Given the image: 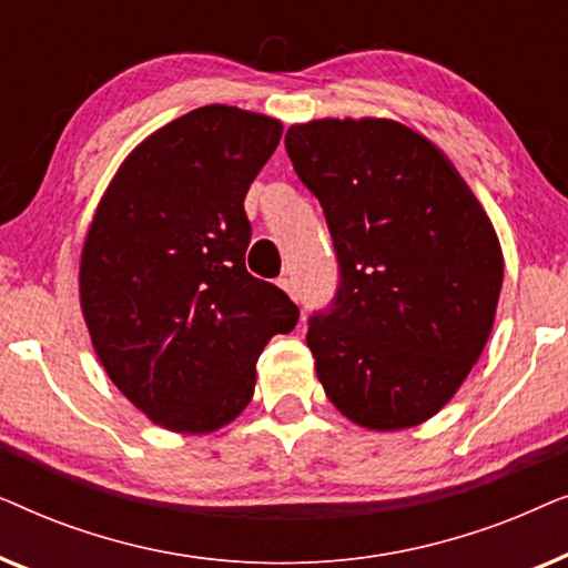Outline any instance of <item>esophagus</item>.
<instances>
[{
	"mask_svg": "<svg viewBox=\"0 0 568 568\" xmlns=\"http://www.w3.org/2000/svg\"><path fill=\"white\" fill-rule=\"evenodd\" d=\"M278 286H282V290L290 294L292 300H297V284H294V278H290V276H284V278H278Z\"/></svg>",
	"mask_w": 568,
	"mask_h": 568,
	"instance_id": "1",
	"label": "esophagus"
}]
</instances>
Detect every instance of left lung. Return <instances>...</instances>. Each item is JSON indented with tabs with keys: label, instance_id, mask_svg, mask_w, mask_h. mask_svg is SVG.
Wrapping results in <instances>:
<instances>
[{
	"label": "left lung",
	"instance_id": "1",
	"mask_svg": "<svg viewBox=\"0 0 568 568\" xmlns=\"http://www.w3.org/2000/svg\"><path fill=\"white\" fill-rule=\"evenodd\" d=\"M284 144L338 258L336 297L307 328L325 395L367 429L426 422L491 333L504 278L491 220L453 162L398 121H310Z\"/></svg>",
	"mask_w": 568,
	"mask_h": 568
}]
</instances>
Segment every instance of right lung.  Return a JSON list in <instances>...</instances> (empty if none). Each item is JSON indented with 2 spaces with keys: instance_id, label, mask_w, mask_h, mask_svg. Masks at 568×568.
I'll return each mask as SVG.
<instances>
[{
  "instance_id": "obj_1",
  "label": "right lung",
  "mask_w": 568,
  "mask_h": 568,
  "mask_svg": "<svg viewBox=\"0 0 568 568\" xmlns=\"http://www.w3.org/2000/svg\"><path fill=\"white\" fill-rule=\"evenodd\" d=\"M282 123L204 105L146 136L100 199L84 237L80 302L113 385L170 432L243 414L255 362L300 310L247 274L245 193Z\"/></svg>"
}]
</instances>
